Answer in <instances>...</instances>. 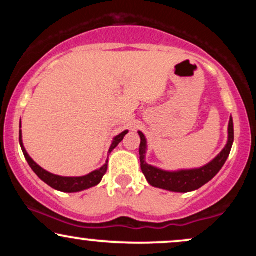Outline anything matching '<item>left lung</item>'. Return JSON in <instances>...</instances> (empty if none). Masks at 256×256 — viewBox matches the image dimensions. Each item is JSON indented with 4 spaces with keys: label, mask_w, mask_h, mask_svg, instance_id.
I'll return each instance as SVG.
<instances>
[{
    "label": "left lung",
    "mask_w": 256,
    "mask_h": 256,
    "mask_svg": "<svg viewBox=\"0 0 256 256\" xmlns=\"http://www.w3.org/2000/svg\"><path fill=\"white\" fill-rule=\"evenodd\" d=\"M140 137V168L148 183L154 188L168 190L173 192H195L207 184L208 182L218 174V172L224 166L230 155L232 144H234V120L230 116L228 128V143L225 148L213 158L207 165L198 167V168L190 170H177V171H166V170L158 168L156 166L149 165L146 161V138L140 131H138Z\"/></svg>",
    "instance_id": "obj_1"
}]
</instances>
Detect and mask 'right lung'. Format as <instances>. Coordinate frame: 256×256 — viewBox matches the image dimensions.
<instances>
[{
    "label": "right lung",
    "instance_id": "right-lung-1",
    "mask_svg": "<svg viewBox=\"0 0 256 256\" xmlns=\"http://www.w3.org/2000/svg\"><path fill=\"white\" fill-rule=\"evenodd\" d=\"M19 128H22V122H20ZM128 130L122 131V134H118L113 138L112 140V144L110 146V150H108V156L114 150V148H116V146L124 140L125 134H128ZM19 142H20V146H22V150L24 152V156L28 161V164L30 165V167L32 168L36 174L40 177L46 184H48L49 186H52V189L58 190V192H83V190L90 189V188L95 186V185L100 184V182L102 180L104 176L107 172V167H108V158L106 160V164L104 166H101L100 168L95 170V171L90 172L89 174H85L82 176V177H62V176H58V174H52V173L46 171V170L42 168L40 165H37L30 155L28 154L26 152L24 143H22V130H19Z\"/></svg>",
    "mask_w": 256,
    "mask_h": 256
}]
</instances>
